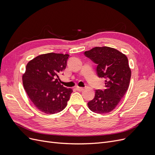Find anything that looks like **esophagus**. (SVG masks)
<instances>
[{"mask_svg":"<svg viewBox=\"0 0 155 155\" xmlns=\"http://www.w3.org/2000/svg\"><path fill=\"white\" fill-rule=\"evenodd\" d=\"M76 89L78 91H82L84 90V88L83 87H77L76 88Z\"/></svg>","mask_w":155,"mask_h":155,"instance_id":"esophagus-1","label":"esophagus"}]
</instances>
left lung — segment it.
Returning a JSON list of instances; mask_svg holds the SVG:
<instances>
[{"label":"left lung","instance_id":"8db88e82","mask_svg":"<svg viewBox=\"0 0 155 155\" xmlns=\"http://www.w3.org/2000/svg\"><path fill=\"white\" fill-rule=\"evenodd\" d=\"M97 64V76L105 79L104 91L96 90L95 96L88 103L91 110L97 114L111 112L118 105L129 86L131 71L127 56L115 48L95 47L84 53Z\"/></svg>","mask_w":155,"mask_h":155}]
</instances>
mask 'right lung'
<instances>
[{
	"mask_svg": "<svg viewBox=\"0 0 155 155\" xmlns=\"http://www.w3.org/2000/svg\"><path fill=\"white\" fill-rule=\"evenodd\" d=\"M68 54L48 53L28 62L22 76L23 86L34 105L40 111L52 114L62 111L72 91L58 81L66 68Z\"/></svg>",
	"mask_w": 155,
	"mask_h": 155,
	"instance_id": "add662e5",
	"label": "right lung"
}]
</instances>
